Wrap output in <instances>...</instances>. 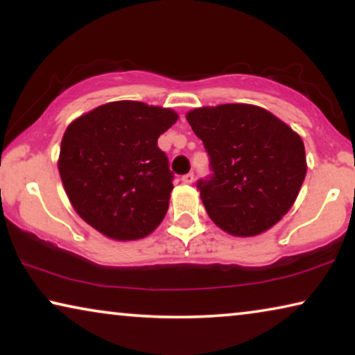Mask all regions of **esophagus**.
<instances>
[{"label": "esophagus", "mask_w": 355, "mask_h": 355, "mask_svg": "<svg viewBox=\"0 0 355 355\" xmlns=\"http://www.w3.org/2000/svg\"><path fill=\"white\" fill-rule=\"evenodd\" d=\"M182 182L187 183V184H191L194 182V173L189 172V173H187V175H183L182 177Z\"/></svg>", "instance_id": "esophagus-1"}]
</instances>
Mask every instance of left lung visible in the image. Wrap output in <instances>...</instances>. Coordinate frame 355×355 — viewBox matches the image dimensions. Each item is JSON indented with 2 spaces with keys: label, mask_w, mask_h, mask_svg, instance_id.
I'll list each match as a JSON object with an SVG mask.
<instances>
[{
  "label": "left lung",
  "mask_w": 355,
  "mask_h": 355,
  "mask_svg": "<svg viewBox=\"0 0 355 355\" xmlns=\"http://www.w3.org/2000/svg\"><path fill=\"white\" fill-rule=\"evenodd\" d=\"M187 121L211 157L198 188L209 217L233 236L267 232L296 201L307 172L299 135L252 104L198 107Z\"/></svg>",
  "instance_id": "8db88e82"
}]
</instances>
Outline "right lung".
Masks as SVG:
<instances>
[{
    "label": "right lung",
    "instance_id": "obj_1",
    "mask_svg": "<svg viewBox=\"0 0 355 355\" xmlns=\"http://www.w3.org/2000/svg\"><path fill=\"white\" fill-rule=\"evenodd\" d=\"M177 121L172 109L114 101L67 127L59 175L72 207L88 225L117 241L144 238L159 227L173 173L157 138Z\"/></svg>",
    "mask_w": 355,
    "mask_h": 355
}]
</instances>
